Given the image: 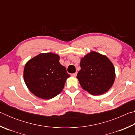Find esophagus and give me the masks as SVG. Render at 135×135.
Listing matches in <instances>:
<instances>
[{
    "instance_id": "1",
    "label": "esophagus",
    "mask_w": 135,
    "mask_h": 135,
    "mask_svg": "<svg viewBox=\"0 0 135 135\" xmlns=\"http://www.w3.org/2000/svg\"><path fill=\"white\" fill-rule=\"evenodd\" d=\"M71 76L73 77H76L77 76V73H73V74H71Z\"/></svg>"
}]
</instances>
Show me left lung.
<instances>
[{
	"instance_id": "1",
	"label": "left lung",
	"mask_w": 135,
	"mask_h": 135,
	"mask_svg": "<svg viewBox=\"0 0 135 135\" xmlns=\"http://www.w3.org/2000/svg\"><path fill=\"white\" fill-rule=\"evenodd\" d=\"M80 67L77 78L81 88L90 94L102 95L113 85L115 68L105 55L90 52L81 59Z\"/></svg>"
}]
</instances>
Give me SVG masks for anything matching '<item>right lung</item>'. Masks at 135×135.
I'll return each instance as SVG.
<instances>
[{
    "label": "right lung",
    "instance_id": "1",
    "mask_svg": "<svg viewBox=\"0 0 135 135\" xmlns=\"http://www.w3.org/2000/svg\"><path fill=\"white\" fill-rule=\"evenodd\" d=\"M24 79L29 90L36 97L51 99L63 90L70 77L66 68L59 63L56 54H40L25 65Z\"/></svg>",
    "mask_w": 135,
    "mask_h": 135
}]
</instances>
